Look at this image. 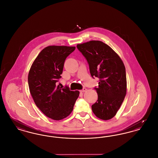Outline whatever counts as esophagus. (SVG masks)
<instances>
[{
  "instance_id": "34e87169",
  "label": "esophagus",
  "mask_w": 158,
  "mask_h": 158,
  "mask_svg": "<svg viewBox=\"0 0 158 158\" xmlns=\"http://www.w3.org/2000/svg\"><path fill=\"white\" fill-rule=\"evenodd\" d=\"M86 90H87V89L83 88L81 90V92H85Z\"/></svg>"
}]
</instances>
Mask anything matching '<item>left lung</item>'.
I'll use <instances>...</instances> for the list:
<instances>
[{"mask_svg": "<svg viewBox=\"0 0 158 158\" xmlns=\"http://www.w3.org/2000/svg\"><path fill=\"white\" fill-rule=\"evenodd\" d=\"M89 63L91 76L99 78L95 88L98 99L92 105L95 116L102 120L114 118L126 96V70L119 56L107 44L90 40L77 44Z\"/></svg>", "mask_w": 158, "mask_h": 158, "instance_id": "left-lung-1", "label": "left lung"}]
</instances>
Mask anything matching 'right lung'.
I'll use <instances>...</instances> for the list:
<instances>
[{"instance_id":"right-lung-1","label":"right lung","mask_w":158,"mask_h":158,"mask_svg":"<svg viewBox=\"0 0 158 158\" xmlns=\"http://www.w3.org/2000/svg\"><path fill=\"white\" fill-rule=\"evenodd\" d=\"M75 46H49L41 51L28 74L30 93L37 107L48 118L60 120L68 116L79 96L78 90L62 88L56 82L62 76L66 57Z\"/></svg>"}]
</instances>
